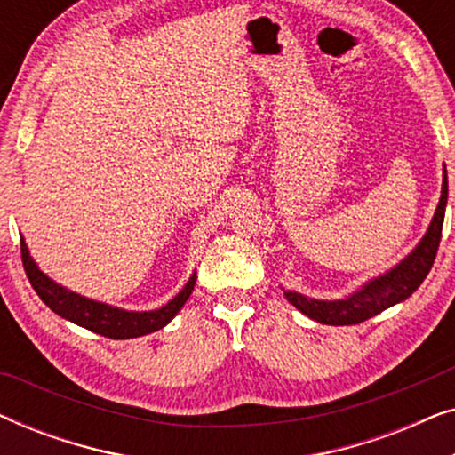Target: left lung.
I'll return each instance as SVG.
<instances>
[{
    "label": "left lung",
    "mask_w": 455,
    "mask_h": 455,
    "mask_svg": "<svg viewBox=\"0 0 455 455\" xmlns=\"http://www.w3.org/2000/svg\"><path fill=\"white\" fill-rule=\"evenodd\" d=\"M447 204V172L443 170V188H441V198L435 211V217L428 226L425 238L420 244L414 248L408 259H403L395 269H391L385 275L372 279L364 285L363 290L352 294L346 300L323 302L313 300L296 291H285V298L294 304V307L310 319L325 323V325H356L371 316L383 313L385 308L394 307V304L406 300L412 296V291L425 282V277L431 271L437 257V248L441 242V229H443Z\"/></svg>",
    "instance_id": "8db88e82"
}]
</instances>
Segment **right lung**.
Instances as JSON below:
<instances>
[{
	"instance_id": "obj_1",
	"label": "right lung",
	"mask_w": 455,
	"mask_h": 455,
	"mask_svg": "<svg viewBox=\"0 0 455 455\" xmlns=\"http://www.w3.org/2000/svg\"><path fill=\"white\" fill-rule=\"evenodd\" d=\"M20 252L24 271H27L30 285H33L41 300L53 313L76 323L80 327L89 329V331H95L111 339L139 338V335L157 331V329L167 325L178 315V310L184 307V302L188 300V296L192 294L196 283V275H192L190 282L184 285V290L173 300L167 302L165 307H161L159 310H148V313H132V310L114 308L109 304H101L89 300L84 296L74 294V291L55 283L53 279L43 275L39 267L28 257V248L24 244V240H20Z\"/></svg>"
}]
</instances>
